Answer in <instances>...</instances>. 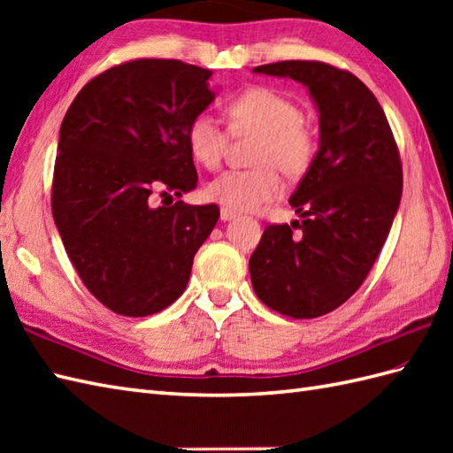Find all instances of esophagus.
Masks as SVG:
<instances>
[{
	"mask_svg": "<svg viewBox=\"0 0 453 453\" xmlns=\"http://www.w3.org/2000/svg\"><path fill=\"white\" fill-rule=\"evenodd\" d=\"M237 214L234 210H229V208H221L219 210V218H221V221H229V219H234Z\"/></svg>",
	"mask_w": 453,
	"mask_h": 453,
	"instance_id": "34e87169",
	"label": "esophagus"
}]
</instances>
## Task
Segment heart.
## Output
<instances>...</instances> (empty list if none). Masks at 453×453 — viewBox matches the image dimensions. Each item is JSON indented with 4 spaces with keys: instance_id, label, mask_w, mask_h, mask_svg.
<instances>
[{
    "instance_id": "heart-1",
    "label": "heart",
    "mask_w": 453,
    "mask_h": 453,
    "mask_svg": "<svg viewBox=\"0 0 453 453\" xmlns=\"http://www.w3.org/2000/svg\"><path fill=\"white\" fill-rule=\"evenodd\" d=\"M229 128L235 134H258L255 163L258 167L226 171L206 187V196L234 211L257 210L282 190L278 169L302 177L317 151L313 132L290 97L271 88H249L224 104ZM190 156L206 169H216L227 148V134L210 114H198L187 127Z\"/></svg>"
}]
</instances>
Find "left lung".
Segmentation results:
<instances>
[{
	"mask_svg": "<svg viewBox=\"0 0 453 453\" xmlns=\"http://www.w3.org/2000/svg\"><path fill=\"white\" fill-rule=\"evenodd\" d=\"M253 72L303 83L319 109V151L290 198L303 219L266 226L249 261L258 300L313 319L358 290L386 243L403 192L399 150L381 104L354 73L315 60Z\"/></svg>",
	"mask_w": 453,
	"mask_h": 453,
	"instance_id": "left-lung-1",
	"label": "left lung"
}]
</instances>
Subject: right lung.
<instances>
[{
	"instance_id": "obj_1",
	"label": "right lung",
	"mask_w": 453,
	"mask_h": 453,
	"mask_svg": "<svg viewBox=\"0 0 453 453\" xmlns=\"http://www.w3.org/2000/svg\"><path fill=\"white\" fill-rule=\"evenodd\" d=\"M210 75L180 60H130L93 78L64 117L52 216L85 288L119 315L175 302L219 218L216 204L153 206L196 187L187 127L214 101Z\"/></svg>"
}]
</instances>
